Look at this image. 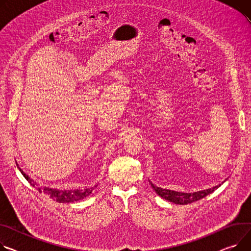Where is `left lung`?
Returning <instances> with one entry per match:
<instances>
[{"instance_id": "obj_1", "label": "left lung", "mask_w": 251, "mask_h": 251, "mask_svg": "<svg viewBox=\"0 0 251 251\" xmlns=\"http://www.w3.org/2000/svg\"><path fill=\"white\" fill-rule=\"evenodd\" d=\"M151 186H152L153 190L156 192V194L158 196H160L161 198L168 200V201L173 202L175 204L187 205V204H190V203H193V202H196V201H199V200L203 199L207 195L213 193L216 189H218L221 185L216 186L212 189L200 191V192H196V193H179V192H175V191H171V190H165V189H161L156 186H153L152 183H151Z\"/></svg>"}]
</instances>
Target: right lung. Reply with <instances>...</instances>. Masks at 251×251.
Listing matches in <instances>:
<instances>
[{"label":"right lung","instance_id":"1","mask_svg":"<svg viewBox=\"0 0 251 251\" xmlns=\"http://www.w3.org/2000/svg\"><path fill=\"white\" fill-rule=\"evenodd\" d=\"M19 171L21 172V174L24 176V177L28 180V182H30V185L37 188L38 192H45L48 195H50L54 201L58 202V203H70V202H75L78 201V200H81L83 198H86L87 196H89L92 191L94 190V188L91 189H86V190H74V191H59V190H53V189H49V188H45L42 190V188H39L36 186V183L33 181L26 174L23 173V171L18 166Z\"/></svg>","mask_w":251,"mask_h":251}]
</instances>
